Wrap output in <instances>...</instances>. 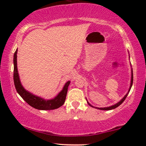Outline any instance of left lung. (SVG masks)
<instances>
[{
	"label": "left lung",
	"instance_id": "left-lung-1",
	"mask_svg": "<svg viewBox=\"0 0 146 146\" xmlns=\"http://www.w3.org/2000/svg\"><path fill=\"white\" fill-rule=\"evenodd\" d=\"M129 57H130V56H129ZM131 67H132V66H131ZM132 83H133V73H132V68H131V80H130V88H129L128 93H127L126 94H125V96L123 97V98H122L121 100H120L119 102H117V103L115 104L112 105V106H108V107H104V108H98V107H94V106H92L91 104H90L89 102H88V101H87V103H88V104L89 105V106H91V107H93V108H98V109H99V110H110L115 109V108H116L117 107H118L119 106L121 105V104L123 103V102H124V100H125V98H126V97L128 96V94L129 93V92H130V89H131V87H132Z\"/></svg>",
	"mask_w": 146,
	"mask_h": 146
}]
</instances>
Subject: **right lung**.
I'll return each instance as SVG.
<instances>
[{
    "mask_svg": "<svg viewBox=\"0 0 146 146\" xmlns=\"http://www.w3.org/2000/svg\"><path fill=\"white\" fill-rule=\"evenodd\" d=\"M17 53L18 49H16L14 55V82L18 94L21 95V98L28 104L38 110H54L62 106L64 104L66 94H67L68 87L71 82L68 81L67 82L65 83L62 90L53 99L45 100L40 97L33 95V93H30L25 89L21 82L17 68Z\"/></svg>",
    "mask_w": 146,
    "mask_h": 146,
    "instance_id": "obj_1",
    "label": "right lung"
}]
</instances>
